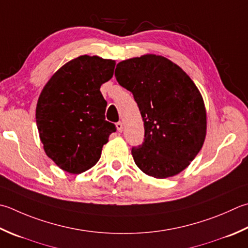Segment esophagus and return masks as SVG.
I'll return each mask as SVG.
<instances>
[{"mask_svg":"<svg viewBox=\"0 0 248 248\" xmlns=\"http://www.w3.org/2000/svg\"><path fill=\"white\" fill-rule=\"evenodd\" d=\"M116 127H117V130L119 131V132H121V131L124 130V124L121 123V121H118V123L116 124Z\"/></svg>","mask_w":248,"mask_h":248,"instance_id":"obj_1","label":"esophagus"}]
</instances>
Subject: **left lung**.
Returning a JSON list of instances; mask_svg holds the SVG:
<instances>
[{
	"mask_svg": "<svg viewBox=\"0 0 248 248\" xmlns=\"http://www.w3.org/2000/svg\"><path fill=\"white\" fill-rule=\"evenodd\" d=\"M115 76L132 92L144 121V142L131 150L135 164L155 178L181 173L206 135V110L195 82L175 63L156 55L119 62Z\"/></svg>",
	"mask_w": 248,
	"mask_h": 248,
	"instance_id": "left-lung-1",
	"label": "left lung"
}]
</instances>
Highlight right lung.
<instances>
[{"label": "right lung", "instance_id": "1", "mask_svg": "<svg viewBox=\"0 0 248 248\" xmlns=\"http://www.w3.org/2000/svg\"><path fill=\"white\" fill-rule=\"evenodd\" d=\"M116 62L80 56L61 66L44 87L36 105V124L44 150L58 167L79 174L99 161L115 132L105 120L100 88L114 75Z\"/></svg>", "mask_w": 248, "mask_h": 248}]
</instances>
